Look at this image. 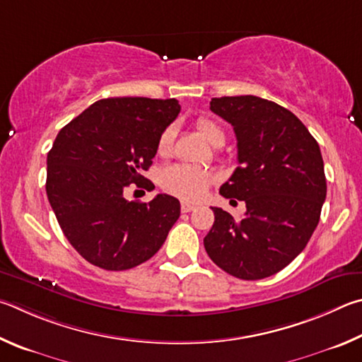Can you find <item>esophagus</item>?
Here are the masks:
<instances>
[{
  "instance_id": "34e87169",
  "label": "esophagus",
  "mask_w": 362,
  "mask_h": 362,
  "mask_svg": "<svg viewBox=\"0 0 362 362\" xmlns=\"http://www.w3.org/2000/svg\"><path fill=\"white\" fill-rule=\"evenodd\" d=\"M195 205H192V204H189V202H182L181 204V211L182 213H191V211H194L195 210Z\"/></svg>"
}]
</instances>
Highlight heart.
Instances as JSON below:
<instances>
[{
  "label": "heart",
  "mask_w": 362,
  "mask_h": 362,
  "mask_svg": "<svg viewBox=\"0 0 362 362\" xmlns=\"http://www.w3.org/2000/svg\"><path fill=\"white\" fill-rule=\"evenodd\" d=\"M197 130L208 143H224L226 135L221 127L210 119L202 117L197 120ZM175 130L167 127L157 139V152L160 156H168L173 144ZM213 182V175L204 168L191 167V165H171L162 173V186L167 192L185 200H199L205 195L208 186Z\"/></svg>",
  "instance_id": "heart-1"
}]
</instances>
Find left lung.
Listing matches in <instances>:
<instances>
[{
	"label": "left lung",
	"instance_id": "obj_1",
	"mask_svg": "<svg viewBox=\"0 0 362 362\" xmlns=\"http://www.w3.org/2000/svg\"><path fill=\"white\" fill-rule=\"evenodd\" d=\"M210 110L233 127L238 148V167L219 192L243 200L246 213L237 221L213 206L205 250L229 275L261 280L293 262L320 223L326 200L320 144L289 110L255 95L211 98Z\"/></svg>",
	"mask_w": 362,
	"mask_h": 362
}]
</instances>
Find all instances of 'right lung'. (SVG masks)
<instances>
[{"mask_svg": "<svg viewBox=\"0 0 362 362\" xmlns=\"http://www.w3.org/2000/svg\"><path fill=\"white\" fill-rule=\"evenodd\" d=\"M181 111L177 100H98L59 132L47 154L46 192L73 248L105 270H127L160 250L180 218V200L158 194L129 202L130 185L152 189L141 175L157 139Z\"/></svg>", "mask_w": 362, "mask_h": 362, "instance_id": "1", "label": "right lung"}]
</instances>
